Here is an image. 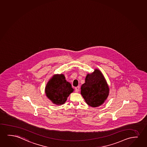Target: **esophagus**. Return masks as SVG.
Wrapping results in <instances>:
<instances>
[{
    "mask_svg": "<svg viewBox=\"0 0 147 147\" xmlns=\"http://www.w3.org/2000/svg\"><path fill=\"white\" fill-rule=\"evenodd\" d=\"M75 92H78L79 91L80 87L79 86H77V87H75Z\"/></svg>",
    "mask_w": 147,
    "mask_h": 147,
    "instance_id": "esophagus-1",
    "label": "esophagus"
}]
</instances>
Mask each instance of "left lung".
Listing matches in <instances>:
<instances>
[{"label":"left lung","mask_w":147,"mask_h":147,"mask_svg":"<svg viewBox=\"0 0 147 147\" xmlns=\"http://www.w3.org/2000/svg\"><path fill=\"white\" fill-rule=\"evenodd\" d=\"M109 87L102 73L98 69L87 74L85 83L81 85V94L85 102L92 107L104 103L109 94Z\"/></svg>","instance_id":"8db88e82"}]
</instances>
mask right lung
Listing matches in <instances>:
<instances>
[{"mask_svg": "<svg viewBox=\"0 0 147 147\" xmlns=\"http://www.w3.org/2000/svg\"><path fill=\"white\" fill-rule=\"evenodd\" d=\"M74 91L70 82L63 74L53 75L45 87V93L51 102L57 105L65 103L69 95Z\"/></svg>", "mask_w": 147, "mask_h": 147, "instance_id": "obj_1", "label": "right lung"}]
</instances>
